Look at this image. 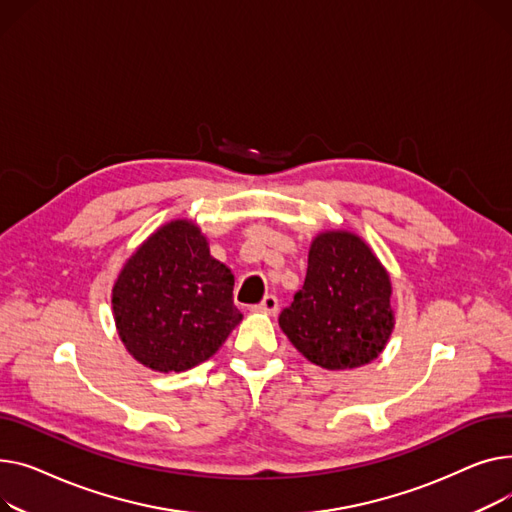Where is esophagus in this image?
I'll return each instance as SVG.
<instances>
[{"instance_id":"esophagus-1","label":"esophagus","mask_w":512,"mask_h":512,"mask_svg":"<svg viewBox=\"0 0 512 512\" xmlns=\"http://www.w3.org/2000/svg\"><path fill=\"white\" fill-rule=\"evenodd\" d=\"M260 312H266V314H277L279 310V299L277 295H264L262 302L256 306Z\"/></svg>"}]
</instances>
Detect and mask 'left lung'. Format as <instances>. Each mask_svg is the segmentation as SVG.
<instances>
[{
	"mask_svg": "<svg viewBox=\"0 0 512 512\" xmlns=\"http://www.w3.org/2000/svg\"><path fill=\"white\" fill-rule=\"evenodd\" d=\"M390 279L353 233H320L310 248L304 287L279 316L283 333L312 364L359 368L380 355L395 316Z\"/></svg>",
	"mask_w": 512,
	"mask_h": 512,
	"instance_id": "1",
	"label": "left lung"
}]
</instances>
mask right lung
I'll list each match as a JSON object with an SVG mask.
<instances>
[{"instance_id": "add662e5", "label": "right lung", "mask_w": 512, "mask_h": 512, "mask_svg": "<svg viewBox=\"0 0 512 512\" xmlns=\"http://www.w3.org/2000/svg\"><path fill=\"white\" fill-rule=\"evenodd\" d=\"M113 314L126 349L157 372H184L225 343L242 320L231 270L186 221L150 235L113 287Z\"/></svg>"}]
</instances>
